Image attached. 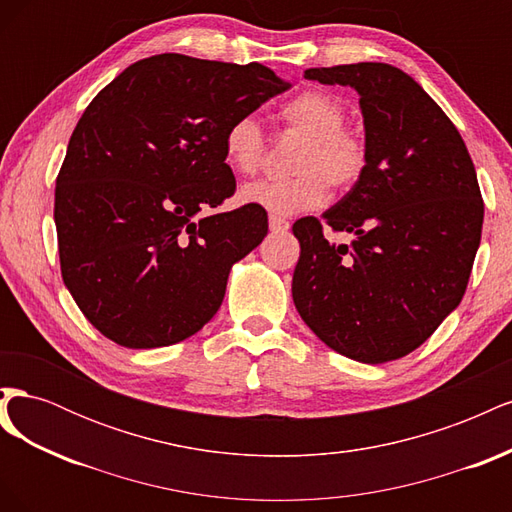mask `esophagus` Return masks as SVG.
Returning a JSON list of instances; mask_svg holds the SVG:
<instances>
[{
  "instance_id": "1",
  "label": "esophagus",
  "mask_w": 512,
  "mask_h": 512,
  "mask_svg": "<svg viewBox=\"0 0 512 512\" xmlns=\"http://www.w3.org/2000/svg\"><path fill=\"white\" fill-rule=\"evenodd\" d=\"M269 226L273 232H284L290 228V222L286 218H280V215H269Z\"/></svg>"
}]
</instances>
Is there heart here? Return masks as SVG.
<instances>
[{"mask_svg": "<svg viewBox=\"0 0 512 512\" xmlns=\"http://www.w3.org/2000/svg\"><path fill=\"white\" fill-rule=\"evenodd\" d=\"M280 119L292 132L303 134L294 151L292 177L245 183L239 198L271 213L290 215L318 207L329 192L350 190L367 168L365 138L344 126L346 108L329 91L307 89L280 108ZM226 164L239 175H254L265 160V134L252 115H241L224 132Z\"/></svg>", "mask_w": 512, "mask_h": 512, "instance_id": "b5f03b06", "label": "heart"}]
</instances>
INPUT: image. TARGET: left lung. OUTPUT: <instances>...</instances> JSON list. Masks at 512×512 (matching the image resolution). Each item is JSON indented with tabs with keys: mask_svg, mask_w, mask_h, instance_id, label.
<instances>
[{
	"mask_svg": "<svg viewBox=\"0 0 512 512\" xmlns=\"http://www.w3.org/2000/svg\"><path fill=\"white\" fill-rule=\"evenodd\" d=\"M359 94L367 168L352 190L292 232V299L331 350L359 363L401 359L461 303L483 230V198L453 121L410 74L378 61L309 68ZM348 231L333 244L321 230Z\"/></svg>",
	"mask_w": 512,
	"mask_h": 512,
	"instance_id": "left-lung-1",
	"label": "left lung"
}]
</instances>
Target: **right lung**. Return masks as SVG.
Segmentation results:
<instances>
[{"label":"right lung","instance_id":"right-lung-1","mask_svg":"<svg viewBox=\"0 0 512 512\" xmlns=\"http://www.w3.org/2000/svg\"><path fill=\"white\" fill-rule=\"evenodd\" d=\"M290 89L262 64L162 53L85 108L55 188L61 277L115 344L183 342L218 312L228 273L267 237V211L209 213L235 194L232 119Z\"/></svg>","mask_w":512,"mask_h":512}]
</instances>
